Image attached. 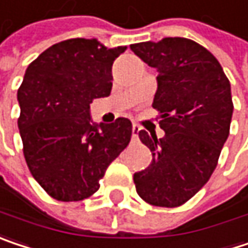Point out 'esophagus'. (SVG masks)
Wrapping results in <instances>:
<instances>
[{"mask_svg":"<svg viewBox=\"0 0 248 248\" xmlns=\"http://www.w3.org/2000/svg\"><path fill=\"white\" fill-rule=\"evenodd\" d=\"M139 132H140V126H139V124H133V126H132V136H133V139H136V138H138Z\"/></svg>","mask_w":248,"mask_h":248,"instance_id":"1","label":"esophagus"}]
</instances>
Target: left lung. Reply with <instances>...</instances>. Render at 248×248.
<instances>
[{"instance_id": "obj_1", "label": "left lung", "mask_w": 248, "mask_h": 248, "mask_svg": "<svg viewBox=\"0 0 248 248\" xmlns=\"http://www.w3.org/2000/svg\"><path fill=\"white\" fill-rule=\"evenodd\" d=\"M130 49L159 72L152 106L165 130L162 139L139 132L153 159L133 182L149 204L177 207L209 182L217 166L233 115L230 80L213 54L187 38L133 44Z\"/></svg>"}]
</instances>
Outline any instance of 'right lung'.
<instances>
[{"label":"right lung","instance_id":"1","mask_svg":"<svg viewBox=\"0 0 248 248\" xmlns=\"http://www.w3.org/2000/svg\"><path fill=\"white\" fill-rule=\"evenodd\" d=\"M126 46L72 38L49 46L27 68L18 89L24 157L34 179L59 202L99 189L108 166L129 145L132 122L92 124L89 105L112 89V65Z\"/></svg>","mask_w":248,"mask_h":248}]
</instances>
